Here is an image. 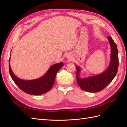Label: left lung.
I'll list each match as a JSON object with an SVG mask.
<instances>
[{
	"label": "left lung",
	"mask_w": 127,
	"mask_h": 127,
	"mask_svg": "<svg viewBox=\"0 0 127 127\" xmlns=\"http://www.w3.org/2000/svg\"><path fill=\"white\" fill-rule=\"evenodd\" d=\"M110 46L111 56L108 68L102 73L85 78L80 77V72L81 68L79 66H76V79L78 85L82 90L89 92H98L106 87L117 74L118 68V56L117 45L112 39L108 36Z\"/></svg>",
	"instance_id": "8db88e82"
}]
</instances>
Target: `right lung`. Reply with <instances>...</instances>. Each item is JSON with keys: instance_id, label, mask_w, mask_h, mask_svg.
I'll return each mask as SVG.
<instances>
[{"instance_id": "1", "label": "right lung", "mask_w": 127, "mask_h": 127, "mask_svg": "<svg viewBox=\"0 0 127 127\" xmlns=\"http://www.w3.org/2000/svg\"><path fill=\"white\" fill-rule=\"evenodd\" d=\"M9 61V67L10 76L15 84L24 92L34 95H38L47 93L51 90L55 82L56 74L62 66V62L53 64L44 75L38 79L31 80H21L17 77L12 71Z\"/></svg>"}]
</instances>
